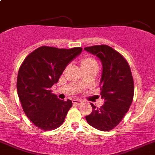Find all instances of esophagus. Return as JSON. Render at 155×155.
I'll return each instance as SVG.
<instances>
[{"label": "esophagus", "instance_id": "esophagus-1", "mask_svg": "<svg viewBox=\"0 0 155 155\" xmlns=\"http://www.w3.org/2000/svg\"><path fill=\"white\" fill-rule=\"evenodd\" d=\"M72 103H73V104H75V105H80V104H83V102L80 100H72Z\"/></svg>", "mask_w": 155, "mask_h": 155}]
</instances>
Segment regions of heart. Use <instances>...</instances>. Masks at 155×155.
<instances>
[{"mask_svg":"<svg viewBox=\"0 0 155 155\" xmlns=\"http://www.w3.org/2000/svg\"><path fill=\"white\" fill-rule=\"evenodd\" d=\"M94 65H97V62L92 57L85 56L80 59V65L81 68L83 69V70L91 67V66H93Z\"/></svg>","mask_w":155,"mask_h":155,"instance_id":"1","label":"heart"}]
</instances>
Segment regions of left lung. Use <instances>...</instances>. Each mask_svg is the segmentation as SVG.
Returning <instances> with one entry per match:
<instances>
[{"mask_svg": "<svg viewBox=\"0 0 155 155\" xmlns=\"http://www.w3.org/2000/svg\"><path fill=\"white\" fill-rule=\"evenodd\" d=\"M84 49L101 61L100 95L104 99L100 108L91 104L93 110L86 120L93 127L108 131L119 124L131 105L134 92L131 71L124 57L108 45H93Z\"/></svg>", "mask_w": 155, "mask_h": 155, "instance_id": "8db88e82", "label": "left lung"}]
</instances>
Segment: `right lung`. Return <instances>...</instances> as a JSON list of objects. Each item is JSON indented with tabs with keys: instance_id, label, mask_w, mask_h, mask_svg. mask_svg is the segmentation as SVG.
Wrapping results in <instances>:
<instances>
[{
	"instance_id": "1",
	"label": "right lung",
	"mask_w": 155,
	"mask_h": 155,
	"mask_svg": "<svg viewBox=\"0 0 155 155\" xmlns=\"http://www.w3.org/2000/svg\"><path fill=\"white\" fill-rule=\"evenodd\" d=\"M82 50L80 47L41 46L31 52L20 66L17 90L22 109L29 120L45 131L60 127L72 107L71 100L58 99L51 88Z\"/></svg>"
}]
</instances>
